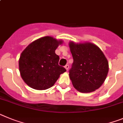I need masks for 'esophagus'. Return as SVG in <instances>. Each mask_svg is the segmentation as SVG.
Returning a JSON list of instances; mask_svg holds the SVG:
<instances>
[{
    "mask_svg": "<svg viewBox=\"0 0 123 123\" xmlns=\"http://www.w3.org/2000/svg\"><path fill=\"white\" fill-rule=\"evenodd\" d=\"M65 68H66V70H68V69H69V65L66 64V66H65Z\"/></svg>",
    "mask_w": 123,
    "mask_h": 123,
    "instance_id": "obj_1",
    "label": "esophagus"
}]
</instances>
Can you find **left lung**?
I'll return each mask as SVG.
<instances>
[{
  "label": "left lung",
  "instance_id": "8db88e82",
  "mask_svg": "<svg viewBox=\"0 0 123 123\" xmlns=\"http://www.w3.org/2000/svg\"><path fill=\"white\" fill-rule=\"evenodd\" d=\"M74 62L69 77L75 89L82 93L95 91L106 79L108 62L103 52L90 43H69Z\"/></svg>",
  "mask_w": 123,
  "mask_h": 123
}]
</instances>
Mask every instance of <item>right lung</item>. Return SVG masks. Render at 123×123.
I'll use <instances>...</instances> for the list:
<instances>
[{
    "label": "right lung",
    "instance_id": "1",
    "mask_svg": "<svg viewBox=\"0 0 123 123\" xmlns=\"http://www.w3.org/2000/svg\"><path fill=\"white\" fill-rule=\"evenodd\" d=\"M62 41L45 36L32 42L20 55L19 70L24 82L36 90H46L54 85L66 71L59 65V56L55 53Z\"/></svg>",
    "mask_w": 123,
    "mask_h": 123
}]
</instances>
